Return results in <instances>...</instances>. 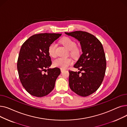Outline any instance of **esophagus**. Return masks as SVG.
Here are the masks:
<instances>
[{
	"label": "esophagus",
	"mask_w": 127,
	"mask_h": 127,
	"mask_svg": "<svg viewBox=\"0 0 127 127\" xmlns=\"http://www.w3.org/2000/svg\"><path fill=\"white\" fill-rule=\"evenodd\" d=\"M65 70V69H62V68H61V72H63V71H64Z\"/></svg>",
	"instance_id": "esophagus-1"
}]
</instances>
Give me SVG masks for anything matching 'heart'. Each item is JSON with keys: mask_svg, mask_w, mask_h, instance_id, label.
<instances>
[{"mask_svg": "<svg viewBox=\"0 0 127 127\" xmlns=\"http://www.w3.org/2000/svg\"><path fill=\"white\" fill-rule=\"evenodd\" d=\"M61 43L70 50V54L74 57H78L80 54V49L77 46L76 42L68 37H65L61 41ZM57 44L53 42L48 47V53L50 56L55 58L57 56L56 52ZM72 63V60L69 58H58L53 62V64L56 67L60 68L65 69L68 67Z\"/></svg>", "mask_w": 127, "mask_h": 127, "instance_id": "heart-1", "label": "heart"}]
</instances>
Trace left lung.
<instances>
[{
  "mask_svg": "<svg viewBox=\"0 0 127 127\" xmlns=\"http://www.w3.org/2000/svg\"><path fill=\"white\" fill-rule=\"evenodd\" d=\"M65 34L78 40L83 52L74 66L80 71L69 70V87L79 96H88L98 89L105 75L106 63L102 45L87 32L76 31Z\"/></svg>",
  "mask_w": 127,
  "mask_h": 127,
  "instance_id": "1",
  "label": "left lung"
}]
</instances>
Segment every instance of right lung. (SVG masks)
Segmentation results:
<instances>
[{
    "label": "right lung",
    "instance_id": "right-lung-1",
    "mask_svg": "<svg viewBox=\"0 0 127 127\" xmlns=\"http://www.w3.org/2000/svg\"><path fill=\"white\" fill-rule=\"evenodd\" d=\"M61 35L59 33L36 34L21 47L17 63L19 78L23 87L32 96L44 97L55 88L61 71L58 67L49 68L52 62L48 47ZM45 71H48L46 74L43 73Z\"/></svg>",
    "mask_w": 127,
    "mask_h": 127
}]
</instances>
